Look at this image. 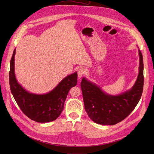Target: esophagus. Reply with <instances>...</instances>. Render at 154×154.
Instances as JSON below:
<instances>
[{"label": "esophagus", "instance_id": "obj_1", "mask_svg": "<svg viewBox=\"0 0 154 154\" xmlns=\"http://www.w3.org/2000/svg\"><path fill=\"white\" fill-rule=\"evenodd\" d=\"M86 74V70L83 68H80L78 71V76L79 78H81L83 76H84Z\"/></svg>", "mask_w": 154, "mask_h": 154}]
</instances>
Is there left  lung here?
I'll use <instances>...</instances> for the list:
<instances>
[{"label": "left lung", "mask_w": 154, "mask_h": 154, "mask_svg": "<svg viewBox=\"0 0 154 154\" xmlns=\"http://www.w3.org/2000/svg\"><path fill=\"white\" fill-rule=\"evenodd\" d=\"M139 71L136 83L122 94H106L94 83L83 78L81 82L85 110L93 122L100 125H114L125 119L132 112L142 96L144 76L143 60L139 49Z\"/></svg>", "instance_id": "obj_1"}]
</instances>
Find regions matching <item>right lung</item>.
Segmentation results:
<instances>
[{"instance_id":"obj_1","label":"right lung","mask_w":154,"mask_h":154,"mask_svg":"<svg viewBox=\"0 0 154 154\" xmlns=\"http://www.w3.org/2000/svg\"><path fill=\"white\" fill-rule=\"evenodd\" d=\"M15 50L11 59L9 73L10 89L14 99L23 113L31 119L38 123L53 122L62 113L69 90L77 84V72L66 76L47 94L30 93L17 81L15 74Z\"/></svg>"}]
</instances>
